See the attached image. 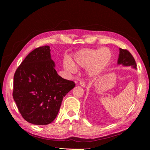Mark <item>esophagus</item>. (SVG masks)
Segmentation results:
<instances>
[{
  "label": "esophagus",
  "mask_w": 150,
  "mask_h": 150,
  "mask_svg": "<svg viewBox=\"0 0 150 150\" xmlns=\"http://www.w3.org/2000/svg\"><path fill=\"white\" fill-rule=\"evenodd\" d=\"M79 84L81 86H83V87H85V86H86V83L84 82L83 81H80Z\"/></svg>",
  "instance_id": "esophagus-1"
}]
</instances>
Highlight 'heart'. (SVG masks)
Returning <instances> with one entry per match:
<instances>
[{"instance_id":"1","label":"heart","mask_w":150,"mask_h":150,"mask_svg":"<svg viewBox=\"0 0 150 150\" xmlns=\"http://www.w3.org/2000/svg\"><path fill=\"white\" fill-rule=\"evenodd\" d=\"M112 52L108 47L100 49L86 48L76 52L71 61L63 62L64 69L70 74H74L76 67H85L87 74L91 77H97L106 69L112 59Z\"/></svg>"}]
</instances>
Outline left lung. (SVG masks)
<instances>
[{
	"label": "left lung",
	"mask_w": 150,
	"mask_h": 150,
	"mask_svg": "<svg viewBox=\"0 0 150 150\" xmlns=\"http://www.w3.org/2000/svg\"><path fill=\"white\" fill-rule=\"evenodd\" d=\"M117 64H121L123 66H131L137 69V63L133 56L126 49L120 48V54L117 59Z\"/></svg>",
	"instance_id": "1"
}]
</instances>
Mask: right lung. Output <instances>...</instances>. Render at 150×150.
<instances>
[{
    "label": "right lung",
    "instance_id": "add662e5",
    "mask_svg": "<svg viewBox=\"0 0 150 150\" xmlns=\"http://www.w3.org/2000/svg\"><path fill=\"white\" fill-rule=\"evenodd\" d=\"M75 86L57 74L50 47L44 46L30 52L18 67L12 96L25 121L46 125L55 120L63 98Z\"/></svg>",
    "mask_w": 150,
    "mask_h": 150
}]
</instances>
